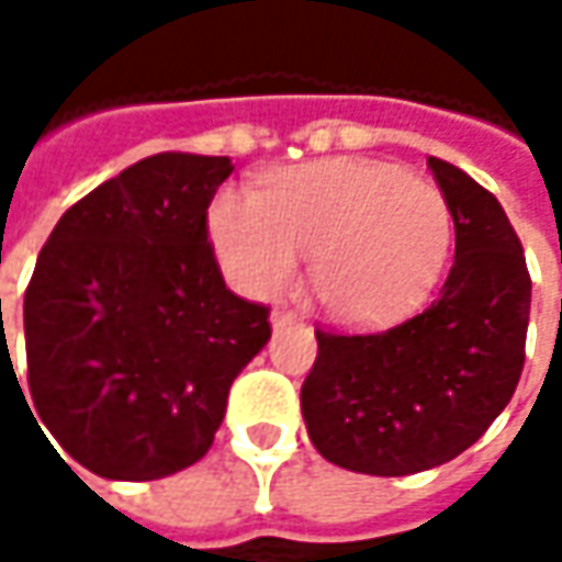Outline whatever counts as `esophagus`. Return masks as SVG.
<instances>
[{
    "label": "esophagus",
    "mask_w": 562,
    "mask_h": 562,
    "mask_svg": "<svg viewBox=\"0 0 562 562\" xmlns=\"http://www.w3.org/2000/svg\"><path fill=\"white\" fill-rule=\"evenodd\" d=\"M269 322H271V328L278 331V328H288V325H293V322H296V315L284 313V310H274Z\"/></svg>",
    "instance_id": "34e87169"
}]
</instances>
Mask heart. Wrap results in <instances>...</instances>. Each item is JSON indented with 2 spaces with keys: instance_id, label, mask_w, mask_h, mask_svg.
<instances>
[{
  "instance_id": "obj_1",
  "label": "heart",
  "mask_w": 562,
  "mask_h": 562,
  "mask_svg": "<svg viewBox=\"0 0 562 562\" xmlns=\"http://www.w3.org/2000/svg\"><path fill=\"white\" fill-rule=\"evenodd\" d=\"M212 240L249 296L281 293L313 259V291L337 322L384 328L413 315L441 281L453 218L435 184L366 159L288 168L256 196L222 193Z\"/></svg>"
}]
</instances>
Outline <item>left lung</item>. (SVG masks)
<instances>
[{
    "label": "left lung",
    "mask_w": 562,
    "mask_h": 562,
    "mask_svg": "<svg viewBox=\"0 0 562 562\" xmlns=\"http://www.w3.org/2000/svg\"><path fill=\"white\" fill-rule=\"evenodd\" d=\"M457 227L438 300L381 335L315 331L318 357L300 409L328 463L413 475L479 441L513 397L529 331L526 252L494 193L463 168L428 159Z\"/></svg>",
    "instance_id": "8db88e82"
}]
</instances>
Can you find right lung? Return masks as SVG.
I'll return each instance as SVG.
<instances>
[{"label":"right lung","mask_w":562,"mask_h":562,"mask_svg":"<svg viewBox=\"0 0 562 562\" xmlns=\"http://www.w3.org/2000/svg\"><path fill=\"white\" fill-rule=\"evenodd\" d=\"M231 171L227 156L156 153L71 205L40 249L31 413L93 475L153 482L203 460L234 378L269 344V310L227 291L209 247L205 209Z\"/></svg>","instance_id":"1"}]
</instances>
